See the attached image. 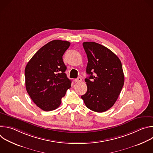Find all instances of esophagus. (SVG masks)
<instances>
[{
  "instance_id": "1",
  "label": "esophagus",
  "mask_w": 153,
  "mask_h": 153,
  "mask_svg": "<svg viewBox=\"0 0 153 153\" xmlns=\"http://www.w3.org/2000/svg\"><path fill=\"white\" fill-rule=\"evenodd\" d=\"M74 80L75 82H80L82 81V79L80 77H79L77 79H75Z\"/></svg>"
}]
</instances>
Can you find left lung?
Segmentation results:
<instances>
[{
    "mask_svg": "<svg viewBox=\"0 0 153 153\" xmlns=\"http://www.w3.org/2000/svg\"><path fill=\"white\" fill-rule=\"evenodd\" d=\"M83 47L88 57L85 79L86 93L81 96L86 106L97 113L111 108L124 84L122 63L110 50L93 42H85Z\"/></svg>",
    "mask_w": 153,
    "mask_h": 153,
    "instance_id": "1",
    "label": "left lung"
}]
</instances>
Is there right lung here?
I'll list each match as a JSON object with an SVG mask.
<instances>
[{"label":"right lung","mask_w":153,"mask_h":153,"mask_svg":"<svg viewBox=\"0 0 153 153\" xmlns=\"http://www.w3.org/2000/svg\"><path fill=\"white\" fill-rule=\"evenodd\" d=\"M68 41L54 40L40 48L25 69L27 93L36 105L45 111L57 108L71 87L62 56L69 48Z\"/></svg>","instance_id":"right-lung-1"}]
</instances>
